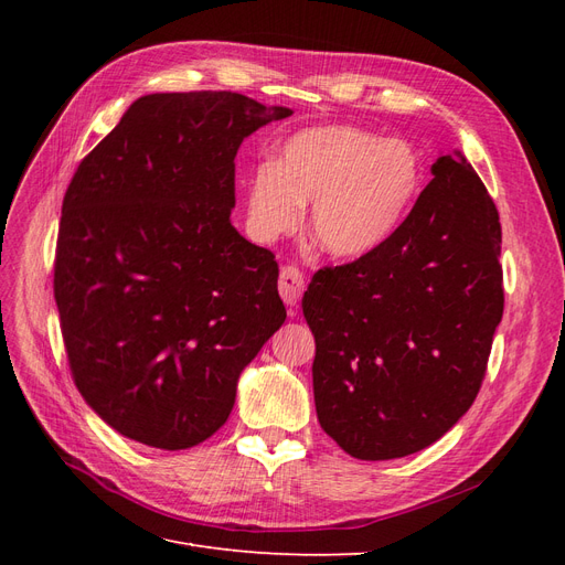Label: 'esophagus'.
<instances>
[{
	"label": "esophagus",
	"instance_id": "34e87169",
	"mask_svg": "<svg viewBox=\"0 0 565 565\" xmlns=\"http://www.w3.org/2000/svg\"><path fill=\"white\" fill-rule=\"evenodd\" d=\"M278 289H280V297L287 306H297L303 289H306V280H303V273L297 268V266H285L280 270V282H278Z\"/></svg>",
	"mask_w": 565,
	"mask_h": 565
}]
</instances>
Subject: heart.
Wrapping results in <instances>:
<instances>
[{
  "mask_svg": "<svg viewBox=\"0 0 565 565\" xmlns=\"http://www.w3.org/2000/svg\"><path fill=\"white\" fill-rule=\"evenodd\" d=\"M424 162L413 143L349 125L301 129L276 162L256 167L245 214L259 241L292 233L311 204L313 245L334 259H363L384 247L413 214Z\"/></svg>",
  "mask_w": 565,
  "mask_h": 565,
  "instance_id": "1",
  "label": "heart"
}]
</instances>
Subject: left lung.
<instances>
[{
    "label": "left lung",
    "mask_w": 565,
    "mask_h": 565,
    "mask_svg": "<svg viewBox=\"0 0 565 565\" xmlns=\"http://www.w3.org/2000/svg\"><path fill=\"white\" fill-rule=\"evenodd\" d=\"M391 241L318 270L301 309L316 337L324 434L355 459L429 448L471 407L504 311L500 214L459 150Z\"/></svg>",
    "instance_id": "1"
}]
</instances>
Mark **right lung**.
I'll return each mask as SVG.
<instances>
[{"instance_id":"add662e5","label":"right lung","mask_w":565,"mask_h":565,"mask_svg":"<svg viewBox=\"0 0 565 565\" xmlns=\"http://www.w3.org/2000/svg\"><path fill=\"white\" fill-rule=\"evenodd\" d=\"M289 115L235 92L148 94L79 162L54 297L73 380L117 434L160 450L207 440L285 322L278 264L231 210L237 148Z\"/></svg>"}]
</instances>
